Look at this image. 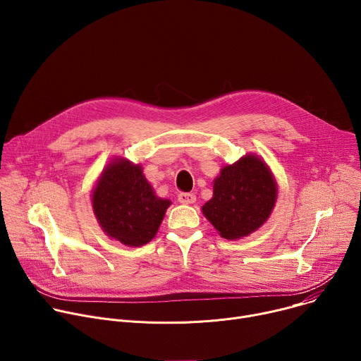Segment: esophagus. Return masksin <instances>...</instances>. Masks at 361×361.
Masks as SVG:
<instances>
[{"instance_id": "obj_1", "label": "esophagus", "mask_w": 361, "mask_h": 361, "mask_svg": "<svg viewBox=\"0 0 361 361\" xmlns=\"http://www.w3.org/2000/svg\"><path fill=\"white\" fill-rule=\"evenodd\" d=\"M178 201L181 204H194L195 202V195L192 192H180L178 194Z\"/></svg>"}]
</instances>
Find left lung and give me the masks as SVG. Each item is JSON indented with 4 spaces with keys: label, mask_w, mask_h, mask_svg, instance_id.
Listing matches in <instances>:
<instances>
[{
    "label": "left lung",
    "mask_w": 361,
    "mask_h": 361,
    "mask_svg": "<svg viewBox=\"0 0 361 361\" xmlns=\"http://www.w3.org/2000/svg\"><path fill=\"white\" fill-rule=\"evenodd\" d=\"M277 195V181L269 164L248 152L220 170L213 181V197L201 212L223 238L238 240L269 220Z\"/></svg>",
    "instance_id": "1"
}]
</instances>
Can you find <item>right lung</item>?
<instances>
[{"instance_id": "1", "label": "right lung", "mask_w": 361, "mask_h": 361, "mask_svg": "<svg viewBox=\"0 0 361 361\" xmlns=\"http://www.w3.org/2000/svg\"><path fill=\"white\" fill-rule=\"evenodd\" d=\"M91 205L106 235L127 247H141L156 237L171 201L156 194L141 164L114 157L91 191Z\"/></svg>"}]
</instances>
